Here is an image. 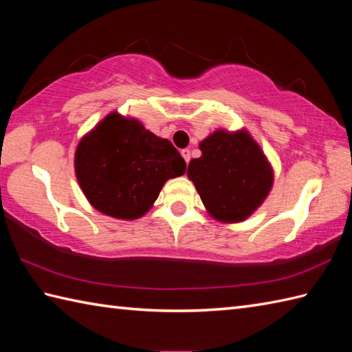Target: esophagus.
Returning <instances> with one entry per match:
<instances>
[{"instance_id": "obj_1", "label": "esophagus", "mask_w": 352, "mask_h": 352, "mask_svg": "<svg viewBox=\"0 0 352 352\" xmlns=\"http://www.w3.org/2000/svg\"><path fill=\"white\" fill-rule=\"evenodd\" d=\"M182 155H183V159L186 160V163H189L190 162V149H182Z\"/></svg>"}]
</instances>
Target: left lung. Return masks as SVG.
<instances>
[{
  "label": "left lung",
  "instance_id": "obj_1",
  "mask_svg": "<svg viewBox=\"0 0 352 352\" xmlns=\"http://www.w3.org/2000/svg\"><path fill=\"white\" fill-rule=\"evenodd\" d=\"M201 157L189 163L207 212L221 222H241L256 212L271 192L274 172L248 131L218 130L199 144Z\"/></svg>",
  "mask_w": 352,
  "mask_h": 352
}]
</instances>
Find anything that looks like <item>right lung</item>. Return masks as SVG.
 <instances>
[{"instance_id":"right-lung-1","label":"right lung","mask_w":352,"mask_h":352,"mask_svg":"<svg viewBox=\"0 0 352 352\" xmlns=\"http://www.w3.org/2000/svg\"><path fill=\"white\" fill-rule=\"evenodd\" d=\"M184 172L186 162L168 139L116 111L87 133L76 151V175L89 203L118 219L144 216L163 184Z\"/></svg>"}]
</instances>
